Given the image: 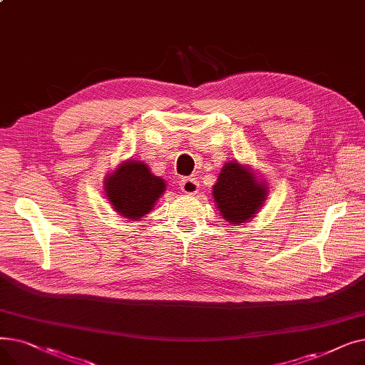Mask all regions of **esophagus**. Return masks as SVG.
Instances as JSON below:
<instances>
[{"mask_svg":"<svg viewBox=\"0 0 365 365\" xmlns=\"http://www.w3.org/2000/svg\"><path fill=\"white\" fill-rule=\"evenodd\" d=\"M180 187H182V190H183L185 194L194 195V194L198 192L200 182H198L197 179H194V178H183V179L180 180Z\"/></svg>","mask_w":365,"mask_h":365,"instance_id":"obj_1","label":"esophagus"}]
</instances>
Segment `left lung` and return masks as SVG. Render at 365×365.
<instances>
[{"label":"left lung","mask_w":365,"mask_h":365,"mask_svg":"<svg viewBox=\"0 0 365 365\" xmlns=\"http://www.w3.org/2000/svg\"><path fill=\"white\" fill-rule=\"evenodd\" d=\"M267 194V182L260 179L250 165L237 160L225 163L213 186V201L219 215L235 226L256 217Z\"/></svg>","instance_id":"left-lung-1"}]
</instances>
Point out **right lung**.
Masks as SVG:
<instances>
[{
    "label": "right lung",
    "instance_id": "right-lung-1",
    "mask_svg": "<svg viewBox=\"0 0 365 365\" xmlns=\"http://www.w3.org/2000/svg\"><path fill=\"white\" fill-rule=\"evenodd\" d=\"M167 185L160 176L152 175L148 164L127 160L105 178V197L113 212L128 220H140L164 194Z\"/></svg>",
    "mask_w": 365,
    "mask_h": 365
}]
</instances>
